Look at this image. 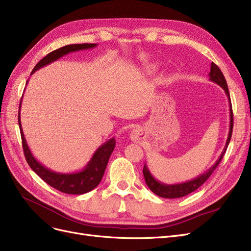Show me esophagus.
<instances>
[{"label": "esophagus", "mask_w": 251, "mask_h": 251, "mask_svg": "<svg viewBox=\"0 0 251 251\" xmlns=\"http://www.w3.org/2000/svg\"><path fill=\"white\" fill-rule=\"evenodd\" d=\"M130 138H131L132 141L134 143H138L140 139L143 138V131L138 128H134L131 130V133H130Z\"/></svg>", "instance_id": "obj_1"}]
</instances>
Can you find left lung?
Wrapping results in <instances>:
<instances>
[{
  "mask_svg": "<svg viewBox=\"0 0 251 251\" xmlns=\"http://www.w3.org/2000/svg\"><path fill=\"white\" fill-rule=\"evenodd\" d=\"M209 80L222 87V88L225 90L226 96H227L228 101H230V118H231V120H230V131H228L226 147H225V149L222 152V155L220 156L219 160L215 162V164L210 169L207 170L205 173L201 174L200 176L196 177V178H194L190 181L182 182V183L165 184V183H162V182L156 180L154 177H152L149 168L145 164L143 173H144L146 182L148 184V187L150 188V190L152 193H155L156 195H158L159 197L168 198V199L180 198V197H183V196H186V195L196 191L199 187H201L202 184L209 178V176H211L212 172L214 171V169L217 167V165L220 164V162L222 161V159L225 155V152L226 151V148H227L228 144H230V140H231V137H232V132H233V125H234L233 110H232V104H231V100H230V93H228V88H227V85H226V81L225 79V75H223L220 68L217 67V65L214 62L211 63V69H210V73H209Z\"/></svg>",
  "mask_w": 251,
  "mask_h": 251,
  "instance_id": "left-lung-1",
  "label": "left lung"
}]
</instances>
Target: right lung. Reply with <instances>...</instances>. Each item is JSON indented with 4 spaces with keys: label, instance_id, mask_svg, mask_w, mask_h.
Listing matches in <instances>:
<instances>
[{
    "label": "right lung",
    "instance_id": "1",
    "mask_svg": "<svg viewBox=\"0 0 251 251\" xmlns=\"http://www.w3.org/2000/svg\"><path fill=\"white\" fill-rule=\"evenodd\" d=\"M96 46H97L96 44H88V43H86V44L67 45L59 49L54 50L49 54H47L44 58H42L36 64V67L34 68V70H32L31 74L35 73L39 69L45 67V65L59 59L60 57L65 55V54H69L71 52L79 51V50L94 48ZM20 105H21V100H20L19 111H18V124L20 129L21 140H23L25 157L29 167L34 170L43 180L47 182L49 186L65 194L82 195L92 191L94 188L99 186V183L100 182L103 176L108 159H110L112 152L115 149V146H116L115 138H111L110 140H107L106 143H104L97 149L88 164L86 165V167L82 171L75 172V173L54 172L46 168L45 166H43L40 162H38L34 158L31 151H29L25 138L23 128H21Z\"/></svg>",
    "mask_w": 251,
    "mask_h": 251
}]
</instances>
